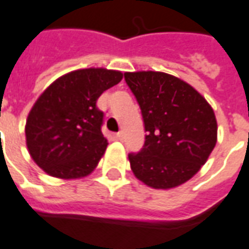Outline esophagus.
<instances>
[{"instance_id":"1","label":"esophagus","mask_w":249,"mask_h":249,"mask_svg":"<svg viewBox=\"0 0 249 249\" xmlns=\"http://www.w3.org/2000/svg\"><path fill=\"white\" fill-rule=\"evenodd\" d=\"M116 137H117V140H120V141H123V140H124V132H119V133L116 134Z\"/></svg>"}]
</instances>
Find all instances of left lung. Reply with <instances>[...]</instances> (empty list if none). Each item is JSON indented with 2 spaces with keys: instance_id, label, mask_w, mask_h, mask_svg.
<instances>
[{
  "instance_id": "1",
  "label": "left lung",
  "mask_w": 249,
  "mask_h": 249,
  "mask_svg": "<svg viewBox=\"0 0 249 249\" xmlns=\"http://www.w3.org/2000/svg\"><path fill=\"white\" fill-rule=\"evenodd\" d=\"M145 124L141 152L129 154L134 177L152 189L183 185L200 170L218 141L213 107L185 80L160 71L125 72Z\"/></svg>"
}]
</instances>
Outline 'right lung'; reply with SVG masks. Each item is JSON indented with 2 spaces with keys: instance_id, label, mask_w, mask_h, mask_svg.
Instances as JSON below:
<instances>
[{
  "instance_id": "obj_1",
  "label": "right lung",
  "mask_w": 249,
  "mask_h": 249,
  "mask_svg": "<svg viewBox=\"0 0 249 249\" xmlns=\"http://www.w3.org/2000/svg\"><path fill=\"white\" fill-rule=\"evenodd\" d=\"M121 79L123 72L116 70L82 68L64 73L40 93L29 112L25 134L33 161L46 174L80 179L96 169L108 146L96 101Z\"/></svg>"
}]
</instances>
